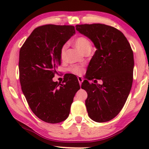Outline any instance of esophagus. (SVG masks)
Listing matches in <instances>:
<instances>
[{
  "label": "esophagus",
  "instance_id": "esophagus-1",
  "mask_svg": "<svg viewBox=\"0 0 149 149\" xmlns=\"http://www.w3.org/2000/svg\"><path fill=\"white\" fill-rule=\"evenodd\" d=\"M78 82H79V84H80V85H81L82 83H83V78H82L81 76H78Z\"/></svg>",
  "mask_w": 149,
  "mask_h": 149
}]
</instances>
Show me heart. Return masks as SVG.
Returning <instances> with one entry per match:
<instances>
[{
	"label": "heart",
	"mask_w": 149,
	"mask_h": 149,
	"mask_svg": "<svg viewBox=\"0 0 149 149\" xmlns=\"http://www.w3.org/2000/svg\"><path fill=\"white\" fill-rule=\"evenodd\" d=\"M73 44L76 47L78 48L80 52L84 53L87 49L89 48H91V43H90V40L88 38L85 37H78L76 38L73 41ZM66 45H63L61 47L60 49V57L62 60H64L65 57H66ZM71 71L73 73H76V74H80L81 73L82 69L80 66H73L71 69Z\"/></svg>",
	"instance_id": "1"
}]
</instances>
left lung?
<instances>
[{
  "label": "left lung",
  "mask_w": 149,
  "mask_h": 149,
  "mask_svg": "<svg viewBox=\"0 0 149 149\" xmlns=\"http://www.w3.org/2000/svg\"><path fill=\"white\" fill-rule=\"evenodd\" d=\"M80 33L96 47L88 66V80L81 88L88 93L85 100L89 117L97 123L111 120L125 104L133 80L134 56L124 34L102 24L76 26ZM102 79V84H90L88 80Z\"/></svg>",
  "instance_id": "left-lung-1"
}]
</instances>
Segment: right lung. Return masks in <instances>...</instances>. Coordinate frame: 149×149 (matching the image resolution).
<instances>
[{
	"instance_id": "1",
	"label": "right lung",
	"mask_w": 149,
	"mask_h": 149,
	"mask_svg": "<svg viewBox=\"0 0 149 149\" xmlns=\"http://www.w3.org/2000/svg\"><path fill=\"white\" fill-rule=\"evenodd\" d=\"M75 33L73 26H41L33 31L20 49L22 90L33 113L48 123H61L69 117L73 97L80 90L73 75L62 84L52 80L61 64V47Z\"/></svg>"
}]
</instances>
